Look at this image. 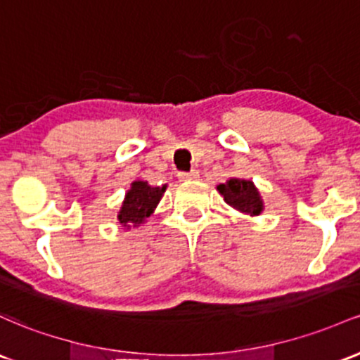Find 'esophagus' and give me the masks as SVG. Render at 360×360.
Listing matches in <instances>:
<instances>
[{
    "label": "esophagus",
    "mask_w": 360,
    "mask_h": 360,
    "mask_svg": "<svg viewBox=\"0 0 360 360\" xmlns=\"http://www.w3.org/2000/svg\"><path fill=\"white\" fill-rule=\"evenodd\" d=\"M198 176H200L198 171H189V172H179V174H177L179 181H191V179H196Z\"/></svg>",
    "instance_id": "34e87169"
}]
</instances>
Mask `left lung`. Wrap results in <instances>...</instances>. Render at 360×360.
I'll return each instance as SVG.
<instances>
[{"label": "left lung", "instance_id": "1", "mask_svg": "<svg viewBox=\"0 0 360 360\" xmlns=\"http://www.w3.org/2000/svg\"><path fill=\"white\" fill-rule=\"evenodd\" d=\"M217 191L224 196L225 203L236 210L250 215H259L263 210V201L251 181L229 179L225 184H219Z\"/></svg>", "mask_w": 360, "mask_h": 360}]
</instances>
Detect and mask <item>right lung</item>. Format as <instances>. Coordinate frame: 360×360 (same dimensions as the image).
Wrapping results in <instances>:
<instances>
[{"mask_svg":"<svg viewBox=\"0 0 360 360\" xmlns=\"http://www.w3.org/2000/svg\"><path fill=\"white\" fill-rule=\"evenodd\" d=\"M164 191L165 186L152 188L145 181H135L122 201L121 212L117 215L120 224L126 229L138 227L140 224H143L145 219L150 217V213L157 207Z\"/></svg>","mask_w":360,"mask_h":360,"instance_id":"1","label":"right lung"}]
</instances>
